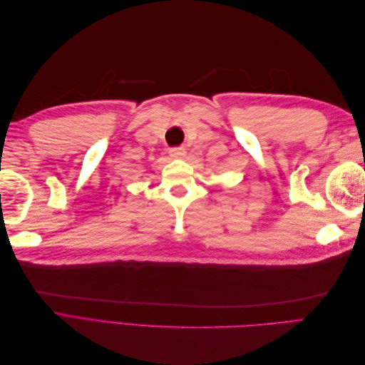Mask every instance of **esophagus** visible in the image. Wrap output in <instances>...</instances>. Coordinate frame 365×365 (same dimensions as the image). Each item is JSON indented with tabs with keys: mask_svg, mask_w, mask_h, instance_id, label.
Wrapping results in <instances>:
<instances>
[{
	"mask_svg": "<svg viewBox=\"0 0 365 365\" xmlns=\"http://www.w3.org/2000/svg\"><path fill=\"white\" fill-rule=\"evenodd\" d=\"M169 153H170V157H173V158H184L185 149L184 148H170Z\"/></svg>",
	"mask_w": 365,
	"mask_h": 365,
	"instance_id": "1",
	"label": "esophagus"
}]
</instances>
